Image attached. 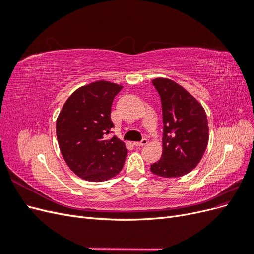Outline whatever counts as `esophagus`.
<instances>
[{"mask_svg":"<svg viewBox=\"0 0 254 254\" xmlns=\"http://www.w3.org/2000/svg\"><path fill=\"white\" fill-rule=\"evenodd\" d=\"M147 140L146 139H143L141 142H134L133 144H134V146H145L146 144H147Z\"/></svg>","mask_w":254,"mask_h":254,"instance_id":"34e87169","label":"esophagus"}]
</instances>
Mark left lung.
Instances as JSON below:
<instances>
[{
  "mask_svg": "<svg viewBox=\"0 0 254 254\" xmlns=\"http://www.w3.org/2000/svg\"><path fill=\"white\" fill-rule=\"evenodd\" d=\"M152 84L161 97L163 115V152L150 171L176 178L198 165L209 142V125L203 107L177 82L156 78Z\"/></svg>",
  "mask_w": 254,
  "mask_h": 254,
  "instance_id": "1",
  "label": "left lung"
}]
</instances>
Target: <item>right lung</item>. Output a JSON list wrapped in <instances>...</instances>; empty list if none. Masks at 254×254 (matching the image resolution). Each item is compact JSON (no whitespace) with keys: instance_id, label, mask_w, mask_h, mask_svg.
<instances>
[{"instance_id":"obj_1","label":"right lung","mask_w":254,"mask_h":254,"mask_svg":"<svg viewBox=\"0 0 254 254\" xmlns=\"http://www.w3.org/2000/svg\"><path fill=\"white\" fill-rule=\"evenodd\" d=\"M123 89L109 81H95L76 90L67 98L56 122L59 148L67 166L80 178L102 182L117 176L124 166L127 149L113 135L111 106Z\"/></svg>"}]
</instances>
